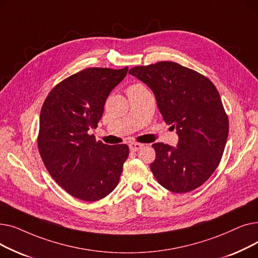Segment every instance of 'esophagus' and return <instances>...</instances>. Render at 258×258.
I'll list each match as a JSON object with an SVG mask.
<instances>
[{"label": "esophagus", "mask_w": 258, "mask_h": 258, "mask_svg": "<svg viewBox=\"0 0 258 258\" xmlns=\"http://www.w3.org/2000/svg\"><path fill=\"white\" fill-rule=\"evenodd\" d=\"M142 146H143V144H141V143L133 142V143L130 144V150H131L132 152H137V151L140 150V148H142Z\"/></svg>", "instance_id": "obj_1"}]
</instances>
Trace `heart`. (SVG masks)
<instances>
[{
  "mask_svg": "<svg viewBox=\"0 0 258 258\" xmlns=\"http://www.w3.org/2000/svg\"><path fill=\"white\" fill-rule=\"evenodd\" d=\"M139 86H141L140 84H135V85H132V86H130L128 88H133V87H139Z\"/></svg>",
  "mask_w": 258,
  "mask_h": 258,
  "instance_id": "heart-1",
  "label": "heart"
}]
</instances>
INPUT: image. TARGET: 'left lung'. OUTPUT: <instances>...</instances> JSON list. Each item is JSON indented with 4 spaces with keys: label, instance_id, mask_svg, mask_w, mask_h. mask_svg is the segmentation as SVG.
Segmentation results:
<instances>
[{
    "label": "left lung",
    "instance_id": "1",
    "mask_svg": "<svg viewBox=\"0 0 258 258\" xmlns=\"http://www.w3.org/2000/svg\"><path fill=\"white\" fill-rule=\"evenodd\" d=\"M128 73L152 89L164 121L179 135L177 147L153 144L155 178L175 194L195 190L219 166L228 138V116L218 90L206 76L172 61L137 66Z\"/></svg>",
    "mask_w": 258,
    "mask_h": 258
}]
</instances>
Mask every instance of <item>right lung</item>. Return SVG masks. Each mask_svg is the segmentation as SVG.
I'll return each instance as SVG.
<instances>
[{"label": "right lung", "instance_id": "obj_1", "mask_svg": "<svg viewBox=\"0 0 258 258\" xmlns=\"http://www.w3.org/2000/svg\"><path fill=\"white\" fill-rule=\"evenodd\" d=\"M128 68H88L67 77L48 94L39 116L38 152L60 187L72 197L95 202L116 188L130 150L96 141V128L111 91Z\"/></svg>", "mask_w": 258, "mask_h": 258}]
</instances>
